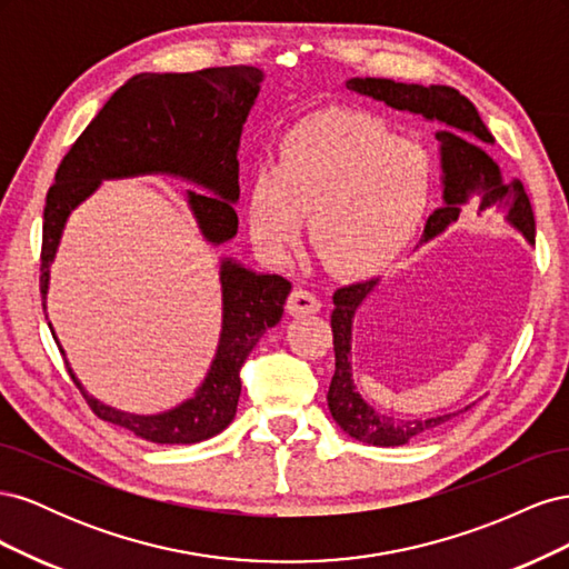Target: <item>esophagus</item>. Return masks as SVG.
Returning <instances> with one entry per match:
<instances>
[{"label":"esophagus","instance_id":"34e87169","mask_svg":"<svg viewBox=\"0 0 569 569\" xmlns=\"http://www.w3.org/2000/svg\"><path fill=\"white\" fill-rule=\"evenodd\" d=\"M287 311L289 316H311L320 311V299L313 295V291L297 287L291 291L287 299Z\"/></svg>","mask_w":569,"mask_h":569}]
</instances>
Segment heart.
Masks as SVG:
<instances>
[{
	"mask_svg": "<svg viewBox=\"0 0 569 569\" xmlns=\"http://www.w3.org/2000/svg\"><path fill=\"white\" fill-rule=\"evenodd\" d=\"M429 189L432 161L418 142L366 113L327 109L284 130L274 163L251 168L244 216L256 249L278 263L299 249L308 216L325 266L363 278L406 249Z\"/></svg>",
	"mask_w": 569,
	"mask_h": 569,
	"instance_id": "b5f03b06",
	"label": "heart"
}]
</instances>
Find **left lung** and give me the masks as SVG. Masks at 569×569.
<instances>
[{"instance_id":"8db88e82","label":"left lung","mask_w":569,"mask_h":569,"mask_svg":"<svg viewBox=\"0 0 569 569\" xmlns=\"http://www.w3.org/2000/svg\"><path fill=\"white\" fill-rule=\"evenodd\" d=\"M347 90L382 101L389 109L420 116L429 123H439V161H441V206L427 218L420 244L432 242L435 237L449 230L458 220L465 206H475L477 213L498 211L506 226L520 232L525 242L533 244V213L520 182H508L501 166L487 151L493 137L481 123L477 109L468 97L446 84H416L396 82L389 78H349ZM380 284V278L356 282L335 291L332 335H335V375L327 391V408L332 420L356 441L372 446H403L425 432H432L439 425L449 422L462 410L443 412L435 418L399 420L375 410L353 382L351 363V330L360 306ZM470 408V406H468ZM465 408V410H468Z\"/></svg>"}]
</instances>
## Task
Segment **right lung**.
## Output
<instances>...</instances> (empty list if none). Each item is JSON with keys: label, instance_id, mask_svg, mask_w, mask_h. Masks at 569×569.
Returning a JSON list of instances; mask_svg holds the SVG:
<instances>
[{"label": "right lung", "instance_id": "add662e5", "mask_svg": "<svg viewBox=\"0 0 569 569\" xmlns=\"http://www.w3.org/2000/svg\"><path fill=\"white\" fill-rule=\"evenodd\" d=\"M263 80L266 73L253 66L140 73L111 94L66 153L49 187L40 268L44 313L51 263L66 222L104 180L168 176L194 184L199 189H184V201L201 239L211 247L230 242L237 234L239 137ZM218 280L222 320L216 356L201 385L182 403L153 416L107 406L82 387L66 358L73 382L101 420L153 443H197L232 422L242 393L239 370L256 341L282 320L291 284L282 274L256 272L232 256L220 258ZM49 330L61 349L51 322Z\"/></svg>", "mask_w": 569, "mask_h": 569}]
</instances>
